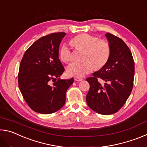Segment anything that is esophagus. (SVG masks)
Segmentation results:
<instances>
[{"label":"esophagus","mask_w":147,"mask_h":147,"mask_svg":"<svg viewBox=\"0 0 147 147\" xmlns=\"http://www.w3.org/2000/svg\"><path fill=\"white\" fill-rule=\"evenodd\" d=\"M74 78L75 81H82L83 80L82 78H79V77H74Z\"/></svg>","instance_id":"34e87169"}]
</instances>
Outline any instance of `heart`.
<instances>
[{
  "instance_id": "1",
  "label": "heart",
  "mask_w": 147,
  "mask_h": 147,
  "mask_svg": "<svg viewBox=\"0 0 147 147\" xmlns=\"http://www.w3.org/2000/svg\"><path fill=\"white\" fill-rule=\"evenodd\" d=\"M70 44L76 50L84 51L83 62H73L67 68L70 76L82 77L94 69H100L108 61L111 55V47L108 42L99 39L97 37L88 34H80L70 40ZM62 61H71L73 54L71 49L63 45L59 51Z\"/></svg>"
}]
</instances>
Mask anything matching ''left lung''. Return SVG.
Returning <instances> with one entry per match:
<instances>
[{"label":"left lung","mask_w":147,"mask_h":147,"mask_svg":"<svg viewBox=\"0 0 147 147\" xmlns=\"http://www.w3.org/2000/svg\"><path fill=\"white\" fill-rule=\"evenodd\" d=\"M111 47V55L107 63L86 79L90 88L86 96L88 106L102 115H111L125 104L132 90L134 61L130 49L118 37L106 33ZM98 78L105 82L101 85Z\"/></svg>","instance_id":"8db88e82"}]
</instances>
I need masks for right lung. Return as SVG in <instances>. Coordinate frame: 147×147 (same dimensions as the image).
Wrapping results in <instances>:
<instances>
[{
    "label": "right lung",
    "instance_id": "1",
    "mask_svg": "<svg viewBox=\"0 0 147 147\" xmlns=\"http://www.w3.org/2000/svg\"><path fill=\"white\" fill-rule=\"evenodd\" d=\"M65 32L53 33L38 39L26 50L18 74L19 88L32 110L39 113L56 112L64 106L65 94L74 79L61 80L65 69L59 59V44ZM53 85L50 82L56 78Z\"/></svg>",
    "mask_w": 147,
    "mask_h": 147
}]
</instances>
